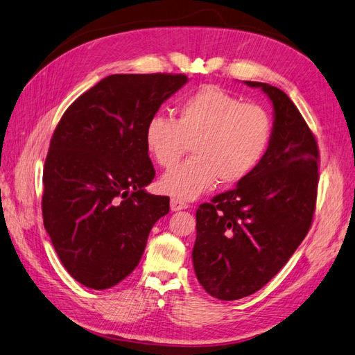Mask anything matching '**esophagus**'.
Returning a JSON list of instances; mask_svg holds the SVG:
<instances>
[{"label":"esophagus","instance_id":"obj_1","mask_svg":"<svg viewBox=\"0 0 355 355\" xmlns=\"http://www.w3.org/2000/svg\"><path fill=\"white\" fill-rule=\"evenodd\" d=\"M188 203H185L184 200L180 198H171L170 200V209L173 210V212H178V210H184V209H188Z\"/></svg>","mask_w":355,"mask_h":355}]
</instances>
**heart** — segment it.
Masks as SVG:
<instances>
[{
    "label": "heart",
    "instance_id": "obj_1",
    "mask_svg": "<svg viewBox=\"0 0 355 355\" xmlns=\"http://www.w3.org/2000/svg\"><path fill=\"white\" fill-rule=\"evenodd\" d=\"M272 121L255 103H242L216 85H205L176 107V119L154 114L145 128V145L157 164L171 168L187 150L193 157L161 179V189L191 200L219 179L233 185L258 166L269 148Z\"/></svg>",
    "mask_w": 355,
    "mask_h": 355
}]
</instances>
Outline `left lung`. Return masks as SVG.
Here are the masks:
<instances>
[{"instance_id": "1", "label": "left lung", "mask_w": 355, "mask_h": 355, "mask_svg": "<svg viewBox=\"0 0 355 355\" xmlns=\"http://www.w3.org/2000/svg\"><path fill=\"white\" fill-rule=\"evenodd\" d=\"M273 104L269 148L237 187L200 205L193 263L201 286L219 300L258 291L308 234L317 203V140L288 95L261 82Z\"/></svg>"}]
</instances>
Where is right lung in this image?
Masks as SVG:
<instances>
[{
	"mask_svg": "<svg viewBox=\"0 0 355 355\" xmlns=\"http://www.w3.org/2000/svg\"><path fill=\"white\" fill-rule=\"evenodd\" d=\"M188 82L185 74H112L65 110L47 152L43 223L61 263L92 290L136 269L170 198L145 191L155 178L148 121Z\"/></svg>",
	"mask_w": 355,
	"mask_h": 355,
	"instance_id": "obj_1",
	"label": "right lung"
}]
</instances>
